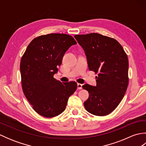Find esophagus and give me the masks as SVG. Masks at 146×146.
I'll use <instances>...</instances> for the list:
<instances>
[{"label":"esophagus","mask_w":146,"mask_h":146,"mask_svg":"<svg viewBox=\"0 0 146 146\" xmlns=\"http://www.w3.org/2000/svg\"><path fill=\"white\" fill-rule=\"evenodd\" d=\"M82 86L83 85L81 84V83H78V84H77V88H78V90H81L82 89Z\"/></svg>","instance_id":"1"}]
</instances>
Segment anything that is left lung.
<instances>
[{"label": "left lung", "mask_w": 146, "mask_h": 146, "mask_svg": "<svg viewBox=\"0 0 146 146\" xmlns=\"http://www.w3.org/2000/svg\"><path fill=\"white\" fill-rule=\"evenodd\" d=\"M75 38L85 51L89 70L98 74L97 86H82L89 93L85 109L95 115H107L117 107L127 88V55L120 43L110 37L90 33Z\"/></svg>", "instance_id": "left-lung-1"}]
</instances>
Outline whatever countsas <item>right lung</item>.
Returning <instances> with one entry per match:
<instances>
[{"mask_svg": "<svg viewBox=\"0 0 146 146\" xmlns=\"http://www.w3.org/2000/svg\"><path fill=\"white\" fill-rule=\"evenodd\" d=\"M76 42L66 34L42 35L29 43L21 58L22 88L36 112L51 118L66 108L68 98L77 88L75 82L61 83L53 76L63 57Z\"/></svg>", "mask_w": 146, "mask_h": 146, "instance_id": "1", "label": "right lung"}]
</instances>
